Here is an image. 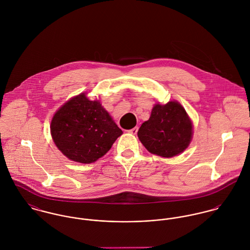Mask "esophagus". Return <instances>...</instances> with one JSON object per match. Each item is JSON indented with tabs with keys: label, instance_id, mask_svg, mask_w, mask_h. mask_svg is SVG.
<instances>
[{
	"label": "esophagus",
	"instance_id": "1",
	"mask_svg": "<svg viewBox=\"0 0 250 250\" xmlns=\"http://www.w3.org/2000/svg\"><path fill=\"white\" fill-rule=\"evenodd\" d=\"M138 130H139V127H135L129 131H127L129 134H132V135H136L138 133Z\"/></svg>",
	"mask_w": 250,
	"mask_h": 250
}]
</instances>
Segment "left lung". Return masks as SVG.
Returning <instances> with one entry per match:
<instances>
[{"instance_id": "left-lung-1", "label": "left lung", "mask_w": 250, "mask_h": 250, "mask_svg": "<svg viewBox=\"0 0 250 250\" xmlns=\"http://www.w3.org/2000/svg\"><path fill=\"white\" fill-rule=\"evenodd\" d=\"M138 137L150 153L171 158L184 152L189 145L192 123L177 101L166 105L156 104L150 118L141 126Z\"/></svg>"}]
</instances>
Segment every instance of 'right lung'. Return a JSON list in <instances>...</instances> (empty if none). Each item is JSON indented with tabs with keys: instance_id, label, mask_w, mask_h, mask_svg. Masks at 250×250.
Masks as SVG:
<instances>
[{
	"instance_id": "obj_1",
	"label": "right lung",
	"mask_w": 250,
	"mask_h": 250,
	"mask_svg": "<svg viewBox=\"0 0 250 250\" xmlns=\"http://www.w3.org/2000/svg\"><path fill=\"white\" fill-rule=\"evenodd\" d=\"M53 141L69 160L90 164L103 157L122 135L98 100L81 93L55 113L51 122Z\"/></svg>"
}]
</instances>
